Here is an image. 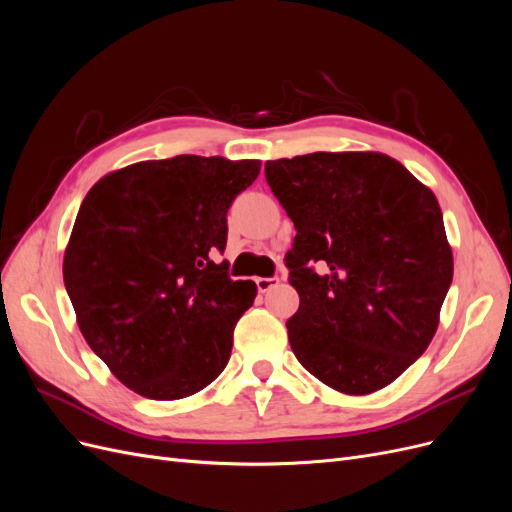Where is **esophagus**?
Wrapping results in <instances>:
<instances>
[{"instance_id":"34e87169","label":"esophagus","mask_w":512,"mask_h":512,"mask_svg":"<svg viewBox=\"0 0 512 512\" xmlns=\"http://www.w3.org/2000/svg\"><path fill=\"white\" fill-rule=\"evenodd\" d=\"M277 284H280V277H256V288L258 292H269L271 288H275Z\"/></svg>"}]
</instances>
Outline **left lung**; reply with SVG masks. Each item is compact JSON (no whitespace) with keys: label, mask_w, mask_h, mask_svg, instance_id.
<instances>
[{"label":"left lung","mask_w":512,"mask_h":512,"mask_svg":"<svg viewBox=\"0 0 512 512\" xmlns=\"http://www.w3.org/2000/svg\"><path fill=\"white\" fill-rule=\"evenodd\" d=\"M265 177L297 230L294 356L339 393L384 389L427 350L453 282L438 198L376 151L271 160Z\"/></svg>","instance_id":"left-lung-1"}]
</instances>
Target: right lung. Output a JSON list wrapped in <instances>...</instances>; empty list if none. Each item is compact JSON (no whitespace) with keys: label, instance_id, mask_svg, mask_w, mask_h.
<instances>
[{"label":"right lung","instance_id":"obj_1","mask_svg":"<svg viewBox=\"0 0 512 512\" xmlns=\"http://www.w3.org/2000/svg\"><path fill=\"white\" fill-rule=\"evenodd\" d=\"M260 160L177 156L102 177L76 215L64 284L89 348L147 399H183L218 378L256 297L232 282L226 213Z\"/></svg>","mask_w":512,"mask_h":512}]
</instances>
